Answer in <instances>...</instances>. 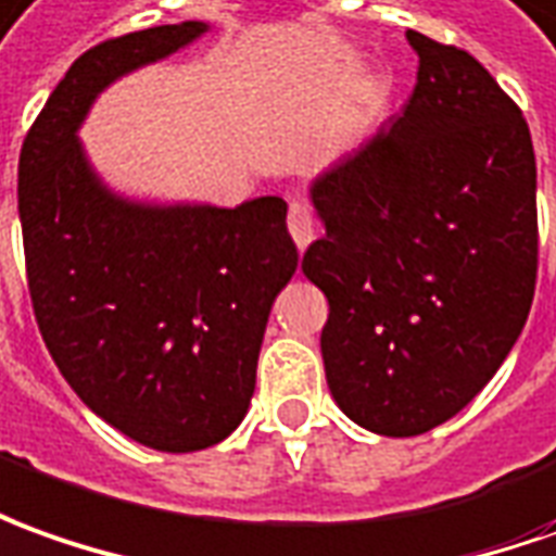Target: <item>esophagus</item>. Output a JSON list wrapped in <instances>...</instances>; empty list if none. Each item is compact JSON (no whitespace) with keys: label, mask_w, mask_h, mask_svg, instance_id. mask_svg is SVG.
Masks as SVG:
<instances>
[{"label":"esophagus","mask_w":556,"mask_h":556,"mask_svg":"<svg viewBox=\"0 0 556 556\" xmlns=\"http://www.w3.org/2000/svg\"><path fill=\"white\" fill-rule=\"evenodd\" d=\"M287 229H290V236H293V241H296V248H300V251H305V248L317 239L315 214H312V208H308L302 199H293V202H290Z\"/></svg>","instance_id":"obj_1"}]
</instances>
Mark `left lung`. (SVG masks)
I'll use <instances>...</instances> for the list:
<instances>
[{
    "label": "left lung",
    "mask_w": 556,
    "mask_h": 556,
    "mask_svg": "<svg viewBox=\"0 0 556 556\" xmlns=\"http://www.w3.org/2000/svg\"><path fill=\"white\" fill-rule=\"evenodd\" d=\"M405 38L415 93L312 181L327 236L302 256L329 302V393L390 439L430 432L484 390L527 324L539 256L520 109L476 56Z\"/></svg>",
    "instance_id": "obj_1"
}]
</instances>
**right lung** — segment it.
Here are the masks:
<instances>
[{"label":"right lung","instance_id":"1","mask_svg":"<svg viewBox=\"0 0 556 556\" xmlns=\"http://www.w3.org/2000/svg\"><path fill=\"white\" fill-rule=\"evenodd\" d=\"M208 29L166 23L80 53L17 168L29 296L56 369L93 415L166 454L217 445L248 415L271 302L300 263L287 202L132 199L105 184L78 132L114 80Z\"/></svg>","mask_w":556,"mask_h":556}]
</instances>
